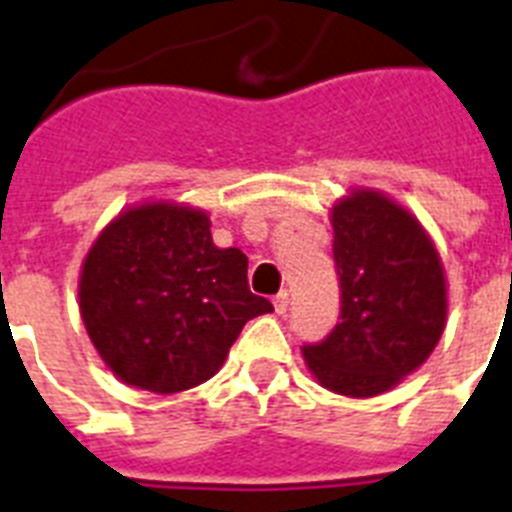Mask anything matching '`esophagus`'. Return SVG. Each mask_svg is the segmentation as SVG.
<instances>
[{
	"label": "esophagus",
	"instance_id": "obj_1",
	"mask_svg": "<svg viewBox=\"0 0 512 512\" xmlns=\"http://www.w3.org/2000/svg\"><path fill=\"white\" fill-rule=\"evenodd\" d=\"M273 307H276L278 315H284L286 310H289V292H278L276 297H273Z\"/></svg>",
	"mask_w": 512,
	"mask_h": 512
}]
</instances>
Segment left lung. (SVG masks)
Returning <instances> with one entry per match:
<instances>
[{
  "mask_svg": "<svg viewBox=\"0 0 512 512\" xmlns=\"http://www.w3.org/2000/svg\"><path fill=\"white\" fill-rule=\"evenodd\" d=\"M331 226L342 321L302 355L323 389L365 400L429 360L447 326V276L421 220L384 191L352 186Z\"/></svg>",
  "mask_w": 512,
  "mask_h": 512,
  "instance_id": "1",
  "label": "left lung"
}]
</instances>
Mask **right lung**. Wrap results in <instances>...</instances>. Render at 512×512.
Here are the masks:
<instances>
[{"mask_svg":"<svg viewBox=\"0 0 512 512\" xmlns=\"http://www.w3.org/2000/svg\"><path fill=\"white\" fill-rule=\"evenodd\" d=\"M78 307L107 371L155 394L205 384L244 323L273 310L249 292L242 249L215 247L210 215L170 199L136 202L99 231Z\"/></svg>","mask_w":512,"mask_h":512,"instance_id":"1","label":"right lung"}]
</instances>
